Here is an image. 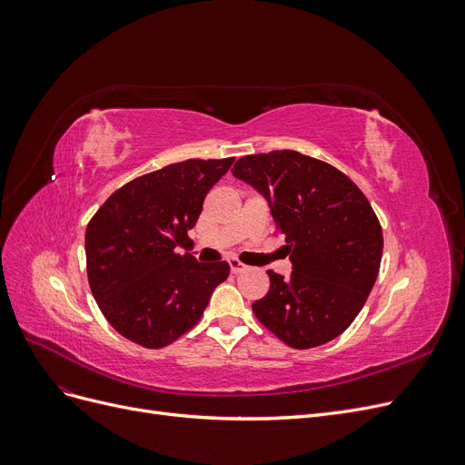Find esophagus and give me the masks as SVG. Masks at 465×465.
I'll return each instance as SVG.
<instances>
[{
  "instance_id": "1",
  "label": "esophagus",
  "mask_w": 465,
  "mask_h": 465,
  "mask_svg": "<svg viewBox=\"0 0 465 465\" xmlns=\"http://www.w3.org/2000/svg\"><path fill=\"white\" fill-rule=\"evenodd\" d=\"M229 265H231V272L232 273H241V272H244L246 270V265L244 263H241L238 260H229Z\"/></svg>"
}]
</instances>
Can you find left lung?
I'll return each mask as SVG.
<instances>
[{
    "instance_id": "obj_1",
    "label": "left lung",
    "mask_w": 465,
    "mask_h": 465,
    "mask_svg": "<svg viewBox=\"0 0 465 465\" xmlns=\"http://www.w3.org/2000/svg\"><path fill=\"white\" fill-rule=\"evenodd\" d=\"M232 174L260 192L292 263L289 277L270 275V291L252 304L281 341L311 349L341 335L378 277L382 227L351 178L297 151L248 154Z\"/></svg>"
}]
</instances>
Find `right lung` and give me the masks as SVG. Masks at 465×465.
Returning <instances> with one entry per match:
<instances>
[{"label": "right lung", "mask_w": 465, "mask_h": 465, "mask_svg": "<svg viewBox=\"0 0 465 465\" xmlns=\"http://www.w3.org/2000/svg\"><path fill=\"white\" fill-rule=\"evenodd\" d=\"M234 159H190L139 176L96 211L85 232L93 297L125 340L161 349L200 322L227 262L176 254L188 241L207 192Z\"/></svg>", "instance_id": "obj_1"}]
</instances>
